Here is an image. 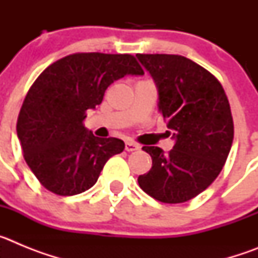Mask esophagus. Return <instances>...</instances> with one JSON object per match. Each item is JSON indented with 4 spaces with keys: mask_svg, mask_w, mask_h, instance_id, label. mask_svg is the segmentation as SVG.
<instances>
[{
    "mask_svg": "<svg viewBox=\"0 0 258 258\" xmlns=\"http://www.w3.org/2000/svg\"><path fill=\"white\" fill-rule=\"evenodd\" d=\"M140 145H137V143L132 142V141H127L126 143H125V150H126L127 152H132V151H137V150H140Z\"/></svg>",
    "mask_w": 258,
    "mask_h": 258,
    "instance_id": "obj_1",
    "label": "esophagus"
}]
</instances>
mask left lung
<instances>
[{
    "label": "left lung",
    "instance_id": "left-lung-1",
    "mask_svg": "<svg viewBox=\"0 0 258 258\" xmlns=\"http://www.w3.org/2000/svg\"><path fill=\"white\" fill-rule=\"evenodd\" d=\"M159 94V111L175 141L168 154L145 146L152 159L140 187L163 203L191 200L208 188L226 163L234 140L231 109L222 85L182 55L137 54Z\"/></svg>",
    "mask_w": 258,
    "mask_h": 258
}]
</instances>
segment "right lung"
<instances>
[{"label": "right lung", "instance_id": "1", "mask_svg": "<svg viewBox=\"0 0 258 258\" xmlns=\"http://www.w3.org/2000/svg\"><path fill=\"white\" fill-rule=\"evenodd\" d=\"M142 76L133 55L79 52L37 77L20 108L17 133L27 164L45 188L72 197L93 187L109 157L124 151L118 138H98L84 126L88 109L113 81Z\"/></svg>", "mask_w": 258, "mask_h": 258}]
</instances>
